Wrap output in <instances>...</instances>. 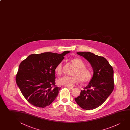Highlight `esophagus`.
I'll use <instances>...</instances> for the list:
<instances>
[{
	"mask_svg": "<svg viewBox=\"0 0 130 130\" xmlns=\"http://www.w3.org/2000/svg\"><path fill=\"white\" fill-rule=\"evenodd\" d=\"M66 87H67V88H68L69 89H73V87L68 86H66Z\"/></svg>",
	"mask_w": 130,
	"mask_h": 130,
	"instance_id": "34e87169",
	"label": "esophagus"
}]
</instances>
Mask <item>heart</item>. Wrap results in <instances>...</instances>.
<instances>
[{
  "instance_id": "b5f03b06",
  "label": "heart",
  "mask_w": 130,
  "mask_h": 130,
  "mask_svg": "<svg viewBox=\"0 0 130 130\" xmlns=\"http://www.w3.org/2000/svg\"><path fill=\"white\" fill-rule=\"evenodd\" d=\"M71 61L76 68L72 73L73 76H64L61 77L57 80L58 84L60 85L72 86L75 84L79 83L80 81L82 83L89 81L92 77V72L89 68L85 67L86 65L84 61L80 58H74ZM62 62H61L55 68V73L58 76L62 75Z\"/></svg>"
}]
</instances>
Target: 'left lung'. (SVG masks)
<instances>
[{
    "label": "left lung",
    "instance_id": "1",
    "mask_svg": "<svg viewBox=\"0 0 130 130\" xmlns=\"http://www.w3.org/2000/svg\"><path fill=\"white\" fill-rule=\"evenodd\" d=\"M91 64L93 76L88 85L74 100L82 109H93L106 100L114 89V71L105 57L89 52H77Z\"/></svg>",
    "mask_w": 130,
    "mask_h": 130
}]
</instances>
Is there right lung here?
Instances as JSON below:
<instances>
[{
    "label": "right lung",
    "instance_id": "obj_1",
    "mask_svg": "<svg viewBox=\"0 0 130 130\" xmlns=\"http://www.w3.org/2000/svg\"><path fill=\"white\" fill-rule=\"evenodd\" d=\"M70 53L33 54L19 65L16 82L25 99L35 106L44 108L57 98L61 87L55 85V68Z\"/></svg>",
    "mask_w": 130,
    "mask_h": 130
}]
</instances>
